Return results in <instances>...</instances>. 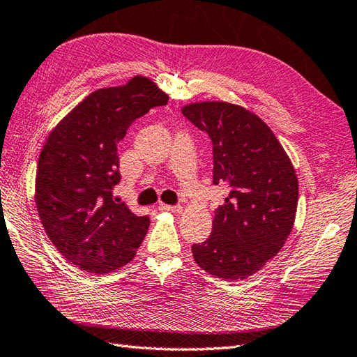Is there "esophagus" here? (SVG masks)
I'll return each instance as SVG.
<instances>
[{"label":"esophagus","instance_id":"34e87169","mask_svg":"<svg viewBox=\"0 0 357 357\" xmlns=\"http://www.w3.org/2000/svg\"><path fill=\"white\" fill-rule=\"evenodd\" d=\"M162 211H169V213H182V206L181 205H167V204H160L158 206Z\"/></svg>","mask_w":357,"mask_h":357}]
</instances>
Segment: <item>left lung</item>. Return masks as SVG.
I'll return each mask as SVG.
<instances>
[{"mask_svg": "<svg viewBox=\"0 0 357 357\" xmlns=\"http://www.w3.org/2000/svg\"><path fill=\"white\" fill-rule=\"evenodd\" d=\"M213 142V182L229 184L215 209L213 232L193 244L197 266L223 280H238L276 257L296 220L298 181L270 126L241 105L204 100L182 107Z\"/></svg>", "mask_w": 357, "mask_h": 357, "instance_id": "1", "label": "left lung"}]
</instances>
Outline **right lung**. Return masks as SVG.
I'll return each mask as SVG.
<instances>
[{
	"mask_svg": "<svg viewBox=\"0 0 357 357\" xmlns=\"http://www.w3.org/2000/svg\"><path fill=\"white\" fill-rule=\"evenodd\" d=\"M167 93L135 75L126 84L98 89L54 126L36 172V208L51 243L70 264L108 274L131 262L149 229V217L116 204L121 181L117 143L135 119L166 105Z\"/></svg>",
	"mask_w": 357,
	"mask_h": 357,
	"instance_id": "add662e5",
	"label": "right lung"
}]
</instances>
